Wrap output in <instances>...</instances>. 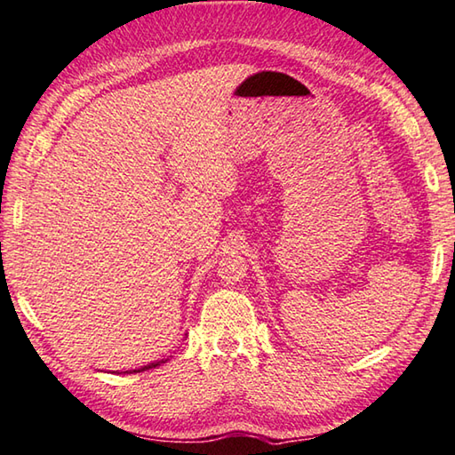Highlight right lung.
<instances>
[{"label": "right lung", "mask_w": 455, "mask_h": 455, "mask_svg": "<svg viewBox=\"0 0 455 455\" xmlns=\"http://www.w3.org/2000/svg\"><path fill=\"white\" fill-rule=\"evenodd\" d=\"M159 363H165V362H154V363H149V365H143V368H140V370H133V373H138V371H146V370H151V368H157ZM132 373V371H130Z\"/></svg>", "instance_id": "add662e5"}]
</instances>
